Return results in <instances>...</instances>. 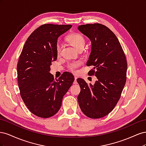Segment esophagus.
<instances>
[{"label": "esophagus", "instance_id": "esophagus-1", "mask_svg": "<svg viewBox=\"0 0 146 146\" xmlns=\"http://www.w3.org/2000/svg\"><path fill=\"white\" fill-rule=\"evenodd\" d=\"M77 77H74V84H77Z\"/></svg>", "mask_w": 146, "mask_h": 146}]
</instances>
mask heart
I'll return each mask as SVG.
<instances>
[{
    "mask_svg": "<svg viewBox=\"0 0 146 146\" xmlns=\"http://www.w3.org/2000/svg\"><path fill=\"white\" fill-rule=\"evenodd\" d=\"M68 42L77 50L80 49L81 48H83L85 44V39L84 37L78 33H74L70 35L67 38ZM56 52L58 55L61 53V45L60 44H58L56 46ZM82 64V61L80 60L74 61L70 62L68 66V69L72 72H76L78 68Z\"/></svg>",
    "mask_w": 146,
    "mask_h": 146,
    "instance_id": "1",
    "label": "heart"
}]
</instances>
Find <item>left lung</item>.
I'll use <instances>...</instances> for the list:
<instances>
[{"mask_svg": "<svg viewBox=\"0 0 146 146\" xmlns=\"http://www.w3.org/2000/svg\"><path fill=\"white\" fill-rule=\"evenodd\" d=\"M78 29L91 42L86 65L94 66L88 74L98 78L94 85L77 79L81 89L78 104L86 116L98 119L111 112L121 98L126 82L127 60L116 36L105 25H81Z\"/></svg>", "mask_w": 146, "mask_h": 146, "instance_id": "1", "label": "left lung"}]
</instances>
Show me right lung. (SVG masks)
<instances>
[{
  "mask_svg": "<svg viewBox=\"0 0 146 146\" xmlns=\"http://www.w3.org/2000/svg\"><path fill=\"white\" fill-rule=\"evenodd\" d=\"M71 27L41 25L27 38L20 55L17 74L21 96L30 111L38 117L55 115L74 81L70 72H64L56 80L49 72L52 62L57 59V39Z\"/></svg>",
  "mask_w": 146,
  "mask_h": 146,
  "instance_id": "obj_1",
  "label": "right lung"
}]
</instances>
